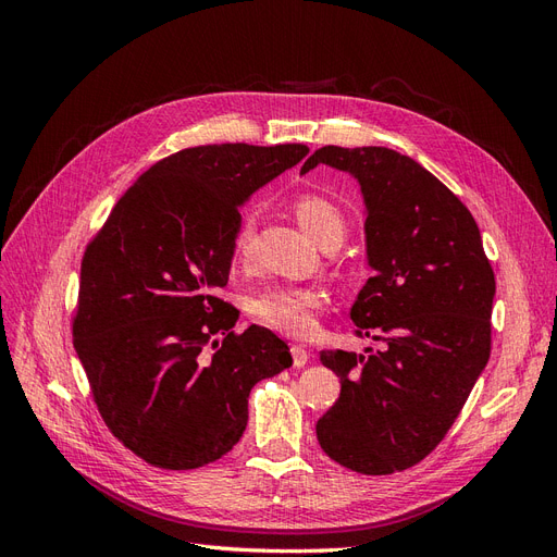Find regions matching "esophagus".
I'll list each match as a JSON object with an SVG mask.
<instances>
[{
    "mask_svg": "<svg viewBox=\"0 0 557 557\" xmlns=\"http://www.w3.org/2000/svg\"><path fill=\"white\" fill-rule=\"evenodd\" d=\"M290 352H293V364L295 367H305L309 362V350L305 346H293Z\"/></svg>",
    "mask_w": 557,
    "mask_h": 557,
    "instance_id": "1",
    "label": "esophagus"
}]
</instances>
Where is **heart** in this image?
<instances>
[{"label": "heart", "mask_w": 557, "mask_h": 557, "mask_svg": "<svg viewBox=\"0 0 557 557\" xmlns=\"http://www.w3.org/2000/svg\"><path fill=\"white\" fill-rule=\"evenodd\" d=\"M295 215L309 237L323 246L327 239L344 237V215L332 205L330 199L320 195H301L295 199ZM252 237V218H244L242 225L234 232L232 248L234 256L246 258L250 250ZM323 293L318 288H285V285H274L264 288L248 299V313L260 325L276 330L290 336H307L315 327V313L323 307Z\"/></svg>", "instance_id": "1"}]
</instances>
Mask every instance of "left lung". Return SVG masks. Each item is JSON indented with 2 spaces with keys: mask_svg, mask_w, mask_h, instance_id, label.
<instances>
[{
  "mask_svg": "<svg viewBox=\"0 0 557 557\" xmlns=\"http://www.w3.org/2000/svg\"><path fill=\"white\" fill-rule=\"evenodd\" d=\"M360 183L372 276L350 309L383 350H323L342 379L315 434L334 462L369 476L409 469L440 444L491 358L495 274L474 215L413 158L323 146L301 166Z\"/></svg>",
  "mask_w": 557,
  "mask_h": 557,
  "instance_id": "obj_1",
  "label": "left lung"
}]
</instances>
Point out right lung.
I'll use <instances>...</instances> for the list:
<instances>
[{
	"label": "right lung",
	"mask_w": 557,
	"mask_h": 557,
	"mask_svg": "<svg viewBox=\"0 0 557 557\" xmlns=\"http://www.w3.org/2000/svg\"><path fill=\"white\" fill-rule=\"evenodd\" d=\"M309 153L305 144H213L156 162L117 199L81 262L74 348L117 442L162 469L223 458L248 423L250 387L293 364L218 297L239 207Z\"/></svg>",
	"instance_id": "add662e5"
}]
</instances>
